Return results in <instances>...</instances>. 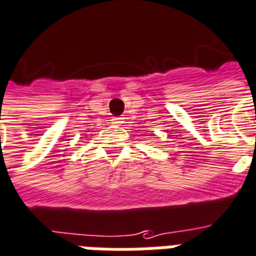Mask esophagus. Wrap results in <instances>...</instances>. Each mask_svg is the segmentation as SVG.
<instances>
[{
	"mask_svg": "<svg viewBox=\"0 0 256 256\" xmlns=\"http://www.w3.org/2000/svg\"><path fill=\"white\" fill-rule=\"evenodd\" d=\"M124 122V118L122 117H113L112 118V124L114 125H120V124H122Z\"/></svg>",
	"mask_w": 256,
	"mask_h": 256,
	"instance_id": "esophagus-1",
	"label": "esophagus"
}]
</instances>
